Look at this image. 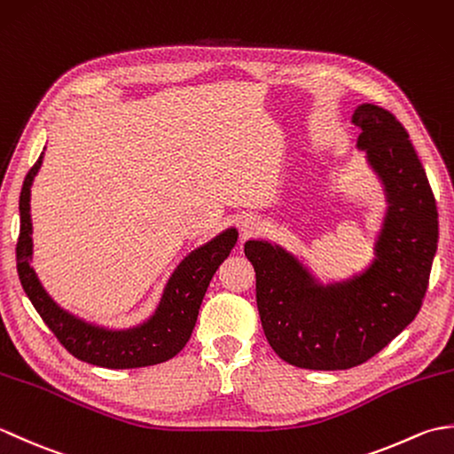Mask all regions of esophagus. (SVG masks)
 <instances>
[{
    "label": "esophagus",
    "instance_id": "34e87169",
    "mask_svg": "<svg viewBox=\"0 0 454 454\" xmlns=\"http://www.w3.org/2000/svg\"><path fill=\"white\" fill-rule=\"evenodd\" d=\"M242 234L244 236H252V234H255L257 230H259V220L255 218V216H244L242 218Z\"/></svg>",
    "mask_w": 454,
    "mask_h": 454
}]
</instances>
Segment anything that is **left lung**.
<instances>
[{
  "instance_id": "obj_1",
  "label": "left lung",
  "mask_w": 454,
  "mask_h": 454,
  "mask_svg": "<svg viewBox=\"0 0 454 454\" xmlns=\"http://www.w3.org/2000/svg\"><path fill=\"white\" fill-rule=\"evenodd\" d=\"M353 122L361 129L356 146L388 197L374 263L351 281L322 286L285 249L244 246L267 341L301 369L345 371L382 351L418 316L437 252V202L406 129L369 103L356 107Z\"/></svg>"
}]
</instances>
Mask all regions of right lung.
Listing matches in <instances>:
<instances>
[{"label": "right lung", "instance_id": "1", "mask_svg": "<svg viewBox=\"0 0 454 454\" xmlns=\"http://www.w3.org/2000/svg\"><path fill=\"white\" fill-rule=\"evenodd\" d=\"M41 163L43 153L35 166L28 169L23 181L21 197H19L21 228H19L15 255L19 281H21L35 310L41 314L43 322L51 327L56 340L75 359L105 366V369H137V366L158 364L176 356L189 341L212 275L216 273L220 263L232 252L238 239L236 230H226V232H222L183 259L176 273L169 278L156 314L146 324L127 332H111L90 325L64 312L46 294L43 285L38 283L31 263H28L33 254V226L31 212H28L31 210L28 199H31V183Z\"/></svg>", "mask_w": 454, "mask_h": 454}]
</instances>
